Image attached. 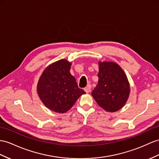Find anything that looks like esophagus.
<instances>
[{"mask_svg": "<svg viewBox=\"0 0 159 159\" xmlns=\"http://www.w3.org/2000/svg\"><path fill=\"white\" fill-rule=\"evenodd\" d=\"M84 90L87 93L90 92V91H91V86H90V85H88V86H87L84 89Z\"/></svg>", "mask_w": 159, "mask_h": 159, "instance_id": "34e87169", "label": "esophagus"}]
</instances>
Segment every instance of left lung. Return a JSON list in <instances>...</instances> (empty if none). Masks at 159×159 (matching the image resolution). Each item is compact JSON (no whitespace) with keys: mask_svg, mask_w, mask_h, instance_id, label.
<instances>
[{"mask_svg":"<svg viewBox=\"0 0 159 159\" xmlns=\"http://www.w3.org/2000/svg\"><path fill=\"white\" fill-rule=\"evenodd\" d=\"M98 84L92 96L99 106L108 112H116L125 105L130 86L127 76L118 64L113 62H99Z\"/></svg>","mask_w":159,"mask_h":159,"instance_id":"left-lung-1","label":"left lung"}]
</instances>
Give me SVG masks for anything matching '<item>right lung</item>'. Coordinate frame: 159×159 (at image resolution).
Returning <instances> with one entry per match:
<instances>
[{"label":"right lung","instance_id":"right-lung-1","mask_svg":"<svg viewBox=\"0 0 159 159\" xmlns=\"http://www.w3.org/2000/svg\"><path fill=\"white\" fill-rule=\"evenodd\" d=\"M71 65L67 60H59L48 66L39 77L38 95L45 106L52 111L67 112L85 94L70 74Z\"/></svg>","mask_w":159,"mask_h":159}]
</instances>
